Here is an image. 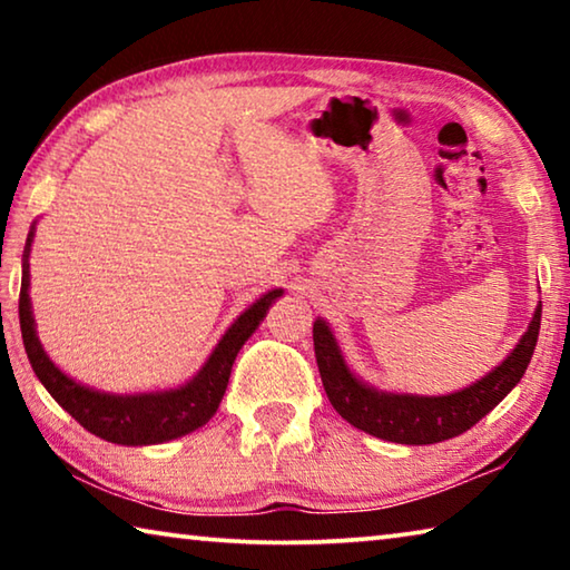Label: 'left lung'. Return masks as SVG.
<instances>
[{
	"label": "left lung",
	"instance_id": "1",
	"mask_svg": "<svg viewBox=\"0 0 570 570\" xmlns=\"http://www.w3.org/2000/svg\"><path fill=\"white\" fill-rule=\"evenodd\" d=\"M538 330L540 306L523 340L503 364L495 366L488 377L445 397H412V394H387L366 387L346 370L340 346L322 320L314 322V354L332 407L356 430L400 445H432L462 435L515 387L533 356Z\"/></svg>",
	"mask_w": 570,
	"mask_h": 570
}]
</instances>
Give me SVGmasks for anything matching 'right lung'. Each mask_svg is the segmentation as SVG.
Masks as SVG:
<instances>
[{
	"label": "right lung",
	"instance_id": "1",
	"mask_svg": "<svg viewBox=\"0 0 570 570\" xmlns=\"http://www.w3.org/2000/svg\"><path fill=\"white\" fill-rule=\"evenodd\" d=\"M30 244L32 234L24 248L22 288H19V330H22L24 352L30 356L35 374L45 384V390L52 394L55 402L70 412L85 430L102 440L115 442V445H158V442L188 435V432L198 430L200 424L214 417L220 400H224L230 366H234L238 350L256 332V326L262 324L266 308L272 306L274 298L282 296V288H274V292L258 298L254 306L246 308L224 334V340L218 342L204 370L186 387L118 397V394L95 392L65 377L50 362V356L45 354L35 334L30 294H27V288H30V272H27L30 268V264H27Z\"/></svg>",
	"mask_w": 570,
	"mask_h": 570
}]
</instances>
